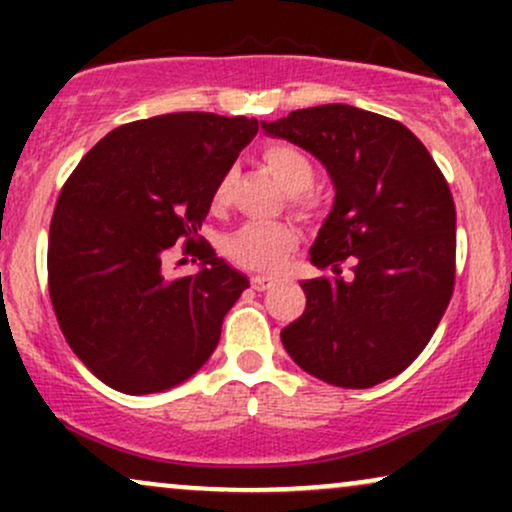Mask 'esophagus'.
I'll return each instance as SVG.
<instances>
[{
  "label": "esophagus",
  "instance_id": "esophagus-1",
  "mask_svg": "<svg viewBox=\"0 0 512 512\" xmlns=\"http://www.w3.org/2000/svg\"><path fill=\"white\" fill-rule=\"evenodd\" d=\"M255 289H272V279L269 276H255Z\"/></svg>",
  "mask_w": 512,
  "mask_h": 512
}]
</instances>
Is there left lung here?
Listing matches in <instances>:
<instances>
[{
    "instance_id": "1",
    "label": "left lung",
    "mask_w": 512,
    "mask_h": 512,
    "mask_svg": "<svg viewBox=\"0 0 512 512\" xmlns=\"http://www.w3.org/2000/svg\"><path fill=\"white\" fill-rule=\"evenodd\" d=\"M257 120L170 113L113 129L64 182L48 284L60 330L101 383L166 392L214 354L250 286L197 236ZM185 239L178 261L165 255Z\"/></svg>"
}]
</instances>
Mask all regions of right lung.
I'll return each mask as SVG.
<instances>
[{
    "label": "right lung",
    "instance_id": "add662e5",
    "mask_svg": "<svg viewBox=\"0 0 512 512\" xmlns=\"http://www.w3.org/2000/svg\"><path fill=\"white\" fill-rule=\"evenodd\" d=\"M310 151L334 204L303 281L305 310L281 344L337 387L395 378L424 351L455 289V204L426 146L390 117L317 105L262 125Z\"/></svg>",
    "mask_w": 512,
    "mask_h": 512
}]
</instances>
